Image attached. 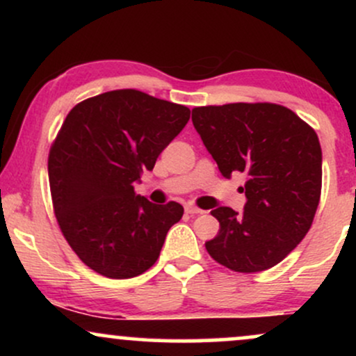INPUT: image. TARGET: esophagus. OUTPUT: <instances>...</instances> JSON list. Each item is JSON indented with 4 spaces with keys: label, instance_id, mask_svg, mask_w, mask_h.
<instances>
[{
    "label": "esophagus",
    "instance_id": "obj_1",
    "mask_svg": "<svg viewBox=\"0 0 356 356\" xmlns=\"http://www.w3.org/2000/svg\"><path fill=\"white\" fill-rule=\"evenodd\" d=\"M186 212H187V214H191V216L204 214V211H202V209H199V207L192 206V204H189V206H186Z\"/></svg>",
    "mask_w": 356,
    "mask_h": 356
}]
</instances>
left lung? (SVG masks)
<instances>
[{"label":"left lung","instance_id":"8db88e82","mask_svg":"<svg viewBox=\"0 0 356 356\" xmlns=\"http://www.w3.org/2000/svg\"><path fill=\"white\" fill-rule=\"evenodd\" d=\"M192 124L220 174L248 175L243 214L218 207L219 232L206 249L236 273L276 266L312 227L321 195V147L316 132L283 105H206Z\"/></svg>","mask_w":356,"mask_h":356}]
</instances>
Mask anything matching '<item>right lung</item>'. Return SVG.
Returning <instances> with one entry per match:
<instances>
[{
	"mask_svg": "<svg viewBox=\"0 0 356 356\" xmlns=\"http://www.w3.org/2000/svg\"><path fill=\"white\" fill-rule=\"evenodd\" d=\"M189 117L184 105L124 88L80 102L61 124L48 154L53 212L75 254L99 275L129 280L159 259L184 207L149 202L134 184Z\"/></svg>",
	"mask_w": 356,
	"mask_h": 356,
	"instance_id": "right-lung-1",
	"label": "right lung"
}]
</instances>
